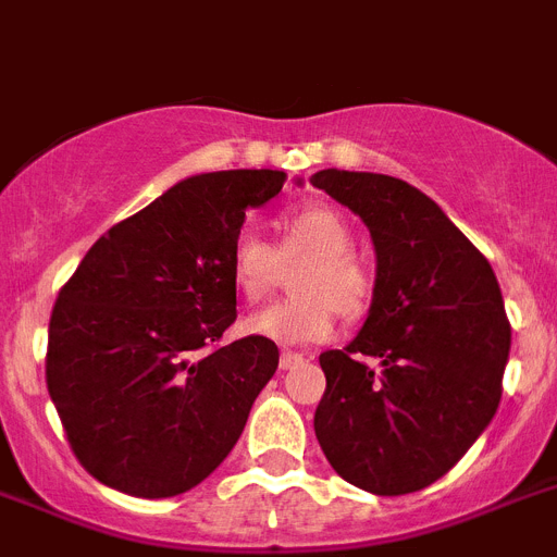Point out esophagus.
<instances>
[{
	"mask_svg": "<svg viewBox=\"0 0 557 557\" xmlns=\"http://www.w3.org/2000/svg\"><path fill=\"white\" fill-rule=\"evenodd\" d=\"M302 361H306V356H302V352H292V350L280 352V370H292V367L302 364Z\"/></svg>",
	"mask_w": 557,
	"mask_h": 557,
	"instance_id": "obj_1",
	"label": "esophagus"
}]
</instances>
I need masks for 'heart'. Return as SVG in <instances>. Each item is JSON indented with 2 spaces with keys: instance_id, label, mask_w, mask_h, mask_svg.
<instances>
[{
  "instance_id": "heart-1",
  "label": "heart",
  "mask_w": 557,
  "mask_h": 557,
  "mask_svg": "<svg viewBox=\"0 0 557 557\" xmlns=\"http://www.w3.org/2000/svg\"><path fill=\"white\" fill-rule=\"evenodd\" d=\"M352 244V226L331 205H302L283 212L274 246L255 230H240L230 244L226 269L232 288L246 302H260L272 294L280 263L302 260L292 274L297 294L251 313L244 322L246 333L277 345H311L331 336L336 311L347 322L364 317L375 297V277Z\"/></svg>"
}]
</instances>
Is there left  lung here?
<instances>
[{
  "instance_id": "left-lung-1",
  "label": "left lung",
  "mask_w": 557,
  "mask_h": 557,
  "mask_svg": "<svg viewBox=\"0 0 557 557\" xmlns=\"http://www.w3.org/2000/svg\"><path fill=\"white\" fill-rule=\"evenodd\" d=\"M375 246V297L359 336L319 356L313 432L333 471L375 496L437 482L502 400L510 322L491 263L418 187L384 173L319 171Z\"/></svg>"
}]
</instances>
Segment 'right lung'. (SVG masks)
Listing matches in <instances>:
<instances>
[{
	"label": "right lung",
	"mask_w": 557,
	"mask_h": 557,
	"mask_svg": "<svg viewBox=\"0 0 557 557\" xmlns=\"http://www.w3.org/2000/svg\"><path fill=\"white\" fill-rule=\"evenodd\" d=\"M283 171L190 176L111 226L58 292L47 389L77 462L139 499L190 491L224 462L277 370L272 338L224 345L226 255Z\"/></svg>",
	"instance_id": "obj_1"
}]
</instances>
